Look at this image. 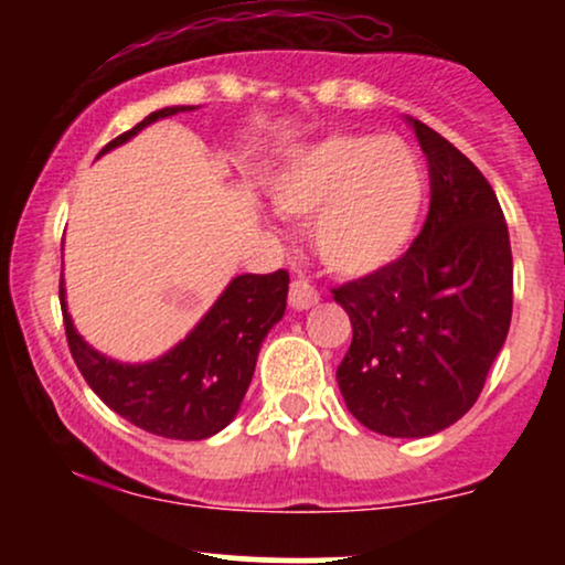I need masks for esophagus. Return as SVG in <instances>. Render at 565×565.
I'll use <instances>...</instances> for the list:
<instances>
[{
	"label": "esophagus",
	"instance_id": "esophagus-1",
	"mask_svg": "<svg viewBox=\"0 0 565 565\" xmlns=\"http://www.w3.org/2000/svg\"><path fill=\"white\" fill-rule=\"evenodd\" d=\"M319 302V291L310 287L308 281H291L289 287V305L295 310H308Z\"/></svg>",
	"mask_w": 565,
	"mask_h": 565
}]
</instances>
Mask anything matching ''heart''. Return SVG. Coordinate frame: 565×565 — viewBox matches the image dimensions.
<instances>
[{
	"label": "heart",
	"instance_id": "obj_1",
	"mask_svg": "<svg viewBox=\"0 0 565 565\" xmlns=\"http://www.w3.org/2000/svg\"><path fill=\"white\" fill-rule=\"evenodd\" d=\"M270 196L281 215L313 220V249L327 270L366 278L412 244L425 172L417 151L393 135H329L284 164Z\"/></svg>",
	"mask_w": 565,
	"mask_h": 565
}]
</instances>
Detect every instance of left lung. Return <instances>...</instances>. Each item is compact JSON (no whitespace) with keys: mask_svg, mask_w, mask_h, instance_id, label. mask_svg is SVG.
<instances>
[{"mask_svg":"<svg viewBox=\"0 0 565 565\" xmlns=\"http://www.w3.org/2000/svg\"><path fill=\"white\" fill-rule=\"evenodd\" d=\"M406 125L430 167V212L398 263L334 289L353 323L337 385L369 430L425 438L470 412L508 340L512 252L481 170L436 129Z\"/></svg>","mask_w":565,"mask_h":565,"instance_id":"1","label":"left lung"}]
</instances>
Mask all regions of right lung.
Returning a JSON list of instances; mask_svg holds the SVG:
<instances>
[{
  "mask_svg": "<svg viewBox=\"0 0 565 565\" xmlns=\"http://www.w3.org/2000/svg\"><path fill=\"white\" fill-rule=\"evenodd\" d=\"M196 106H172L148 114L138 127L108 142L100 153L132 140L140 129ZM289 274H244L231 278L196 327L159 359L127 364L95 350L76 332L61 276V308L71 355L82 377L108 408L140 430L174 440H204L238 414L257 355L270 329L287 310Z\"/></svg>",
  "mask_w": 565,
  "mask_h": 565,
  "instance_id": "obj_1",
  "label": "right lung"
}]
</instances>
